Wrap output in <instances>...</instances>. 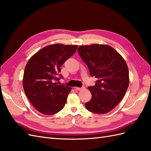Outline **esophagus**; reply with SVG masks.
Returning <instances> with one entry per match:
<instances>
[{"mask_svg":"<svg viewBox=\"0 0 151 151\" xmlns=\"http://www.w3.org/2000/svg\"><path fill=\"white\" fill-rule=\"evenodd\" d=\"M84 89V87H83V88H78V87H76V88H75V89H76V90H78V91H81V90H82V89Z\"/></svg>","mask_w":151,"mask_h":151,"instance_id":"34e87169","label":"esophagus"}]
</instances>
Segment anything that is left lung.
Instances as JSON below:
<instances>
[{"mask_svg":"<svg viewBox=\"0 0 151 151\" xmlns=\"http://www.w3.org/2000/svg\"><path fill=\"white\" fill-rule=\"evenodd\" d=\"M78 52L88 65L91 76L97 78L94 86L88 87L92 97L85 106L95 114H106L119 103L129 87L127 63L117 51L108 45H81Z\"/></svg>","mask_w":151,"mask_h":151,"instance_id":"left-lung-1","label":"left lung"}]
</instances>
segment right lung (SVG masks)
Segmentation results:
<instances>
[{"mask_svg":"<svg viewBox=\"0 0 151 151\" xmlns=\"http://www.w3.org/2000/svg\"><path fill=\"white\" fill-rule=\"evenodd\" d=\"M78 45L56 43L34 54L24 68L22 86L25 95L36 110L44 115L62 110L71 88L58 85L60 67L75 53Z\"/></svg>","mask_w":151,"mask_h":151,"instance_id":"obj_1","label":"right lung"}]
</instances>
